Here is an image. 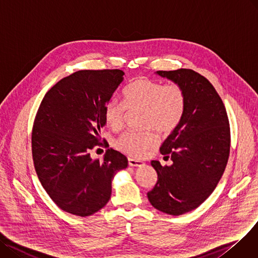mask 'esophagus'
Returning <instances> with one entry per match:
<instances>
[{"label": "esophagus", "mask_w": 258, "mask_h": 258, "mask_svg": "<svg viewBox=\"0 0 258 258\" xmlns=\"http://www.w3.org/2000/svg\"><path fill=\"white\" fill-rule=\"evenodd\" d=\"M128 163L130 166H143L145 165V162L141 161V160H136L133 158H128Z\"/></svg>", "instance_id": "obj_1"}]
</instances>
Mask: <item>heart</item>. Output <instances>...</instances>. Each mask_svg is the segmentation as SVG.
Wrapping results in <instances>:
<instances>
[{"label": "heart", "mask_w": 258, "mask_h": 258, "mask_svg": "<svg viewBox=\"0 0 258 258\" xmlns=\"http://www.w3.org/2000/svg\"><path fill=\"white\" fill-rule=\"evenodd\" d=\"M123 98L124 103L110 100L104 107L105 122L111 129L123 125L126 109H143L147 128L169 133L180 124L185 112V92L177 83L164 85L156 80L140 78L124 89ZM157 141L153 132L126 131L116 140L115 147L130 156L142 157Z\"/></svg>", "instance_id": "b5f03b06"}]
</instances>
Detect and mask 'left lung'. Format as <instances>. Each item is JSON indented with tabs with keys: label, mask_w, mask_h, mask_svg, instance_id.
<instances>
[{
	"label": "left lung",
	"mask_w": 258,
	"mask_h": 258,
	"mask_svg": "<svg viewBox=\"0 0 258 258\" xmlns=\"http://www.w3.org/2000/svg\"><path fill=\"white\" fill-rule=\"evenodd\" d=\"M156 74L183 87L186 105L180 124L160 147L173 163L151 161L157 182L147 196L156 209L180 216L201 205L218 185L230 152L229 120L217 90L199 73L179 69Z\"/></svg>",
	"instance_id": "1"
}]
</instances>
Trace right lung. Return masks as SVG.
<instances>
[{"mask_svg":"<svg viewBox=\"0 0 258 258\" xmlns=\"http://www.w3.org/2000/svg\"><path fill=\"white\" fill-rule=\"evenodd\" d=\"M124 75L120 70L78 71L57 82L39 105L32 129L34 168L50 198L69 214L88 217L102 209L114 175L128 165L113 149L103 160L90 156L102 145L104 107Z\"/></svg>","mask_w":258,"mask_h":258,"instance_id":"add662e5","label":"right lung"}]
</instances>
